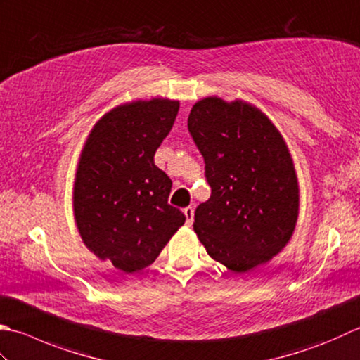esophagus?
<instances>
[{
  "instance_id": "1",
  "label": "esophagus",
  "mask_w": 360,
  "mask_h": 360,
  "mask_svg": "<svg viewBox=\"0 0 360 360\" xmlns=\"http://www.w3.org/2000/svg\"><path fill=\"white\" fill-rule=\"evenodd\" d=\"M184 215H186V221L190 226L193 223V207H186L184 209Z\"/></svg>"
}]
</instances>
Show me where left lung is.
Instances as JSON below:
<instances>
[{
  "instance_id": "left-lung-1",
  "label": "left lung",
  "mask_w": 360,
  "mask_h": 360,
  "mask_svg": "<svg viewBox=\"0 0 360 360\" xmlns=\"http://www.w3.org/2000/svg\"><path fill=\"white\" fill-rule=\"evenodd\" d=\"M187 126L212 190L195 210L200 242L232 271L269 262L290 240L300 206L283 137L255 105L217 96L196 103Z\"/></svg>"
}]
</instances>
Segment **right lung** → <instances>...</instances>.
<instances>
[{"label":"right lung","instance_id":"obj_1","mask_svg":"<svg viewBox=\"0 0 360 360\" xmlns=\"http://www.w3.org/2000/svg\"><path fill=\"white\" fill-rule=\"evenodd\" d=\"M179 103L134 101L91 129L77 165L73 207L82 242L126 273L153 264L186 221L168 204L172 179L154 154L172 131Z\"/></svg>","mask_w":360,"mask_h":360}]
</instances>
